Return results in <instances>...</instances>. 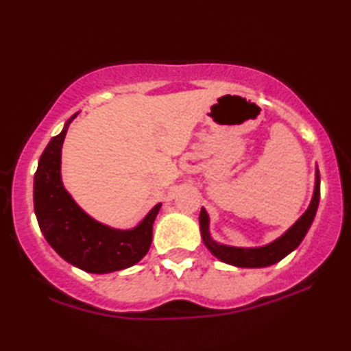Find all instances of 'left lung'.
<instances>
[{
    "label": "left lung",
    "mask_w": 351,
    "mask_h": 351,
    "mask_svg": "<svg viewBox=\"0 0 351 351\" xmlns=\"http://www.w3.org/2000/svg\"><path fill=\"white\" fill-rule=\"evenodd\" d=\"M319 197H320V176L319 169H316V182H314V192L313 198L310 201V206L304 212L297 221L291 226V228L283 232L278 239L268 243L265 246L258 247H237L223 245V243L215 241L210 237L209 232V213L206 212L204 207H201L199 212V230L201 239H203L206 247L215 255L218 260L224 261L228 265L239 266V268H266L280 261L287 257L294 249L300 245L304 237L306 235L308 229L313 223L314 217H316L317 206H319Z\"/></svg>",
    "instance_id": "8db88e82"
}]
</instances>
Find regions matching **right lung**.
I'll return each mask as SVG.
<instances>
[{
	"instance_id": "add662e5",
	"label": "right lung",
	"mask_w": 351,
	"mask_h": 351,
	"mask_svg": "<svg viewBox=\"0 0 351 351\" xmlns=\"http://www.w3.org/2000/svg\"><path fill=\"white\" fill-rule=\"evenodd\" d=\"M71 116L40 156L34 176V209L40 230L51 247L75 268L91 274H108L138 263L148 252L153 223L161 203L133 229H114L97 221L75 203L62 181V147Z\"/></svg>"
}]
</instances>
